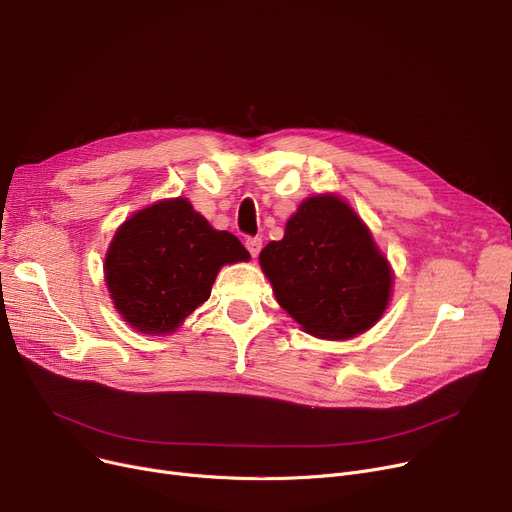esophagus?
Masks as SVG:
<instances>
[{
  "instance_id": "34e87169",
  "label": "esophagus",
  "mask_w": 512,
  "mask_h": 512,
  "mask_svg": "<svg viewBox=\"0 0 512 512\" xmlns=\"http://www.w3.org/2000/svg\"><path fill=\"white\" fill-rule=\"evenodd\" d=\"M247 249H249V253L253 255V259L259 255V251H261V245H263V240L259 238V236H255V238H247Z\"/></svg>"
}]
</instances>
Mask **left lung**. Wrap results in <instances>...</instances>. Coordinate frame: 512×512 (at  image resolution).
<instances>
[{"mask_svg": "<svg viewBox=\"0 0 512 512\" xmlns=\"http://www.w3.org/2000/svg\"><path fill=\"white\" fill-rule=\"evenodd\" d=\"M259 265L278 305L311 336L346 340L384 315L394 272L361 215L334 193L307 197Z\"/></svg>", "mask_w": 512, "mask_h": 512, "instance_id": "obj_1", "label": "left lung"}]
</instances>
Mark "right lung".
Listing matches in <instances>:
<instances>
[{
  "mask_svg": "<svg viewBox=\"0 0 512 512\" xmlns=\"http://www.w3.org/2000/svg\"><path fill=\"white\" fill-rule=\"evenodd\" d=\"M249 259L234 234L215 230L191 201L176 197L143 207L120 224L103 276L130 328L166 336L209 299L224 265Z\"/></svg>",
  "mask_w": 512,
  "mask_h": 512,
  "instance_id": "right-lung-1",
  "label": "right lung"
}]
</instances>
